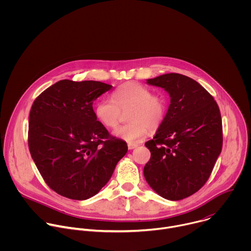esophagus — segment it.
Segmentation results:
<instances>
[{
	"label": "esophagus",
	"mask_w": 251,
	"mask_h": 251,
	"mask_svg": "<svg viewBox=\"0 0 251 251\" xmlns=\"http://www.w3.org/2000/svg\"><path fill=\"white\" fill-rule=\"evenodd\" d=\"M137 147H138L137 144H128V149L129 150H133V149H135Z\"/></svg>",
	"instance_id": "esophagus-1"
}]
</instances>
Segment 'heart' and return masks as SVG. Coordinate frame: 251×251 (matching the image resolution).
Returning a JSON list of instances; mask_svg holds the SVG:
<instances>
[{
	"label": "heart",
	"mask_w": 251,
	"mask_h": 251,
	"mask_svg": "<svg viewBox=\"0 0 251 251\" xmlns=\"http://www.w3.org/2000/svg\"><path fill=\"white\" fill-rule=\"evenodd\" d=\"M113 99L102 98L95 106L97 119L106 127L117 126L122 111L129 112L131 123L117 127L112 134L130 144L144 139L149 128H158L165 119L167 101L162 95L153 94L148 87L130 82L113 92Z\"/></svg>",
	"instance_id": "b5f03b06"
}]
</instances>
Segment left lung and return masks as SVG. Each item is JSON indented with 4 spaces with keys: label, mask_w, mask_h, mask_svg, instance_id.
Segmentation results:
<instances>
[{
    "label": "left lung",
    "mask_w": 251,
    "mask_h": 251,
    "mask_svg": "<svg viewBox=\"0 0 251 251\" xmlns=\"http://www.w3.org/2000/svg\"><path fill=\"white\" fill-rule=\"evenodd\" d=\"M168 92L171 103L152 140L144 167L148 185L159 196L180 201L198 192L207 181L223 147L220 108L196 80L180 74L147 79Z\"/></svg>",
    "instance_id": "obj_1"
}]
</instances>
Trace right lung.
<instances>
[{"instance_id": "add662e5", "label": "right lung", "mask_w": 251, "mask_h": 251, "mask_svg": "<svg viewBox=\"0 0 251 251\" xmlns=\"http://www.w3.org/2000/svg\"><path fill=\"white\" fill-rule=\"evenodd\" d=\"M112 85L94 80L57 81L34 100L28 148L48 186L71 200L95 196L126 155V142L97 121L93 102Z\"/></svg>"}]
</instances>
